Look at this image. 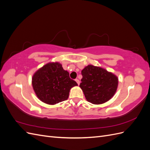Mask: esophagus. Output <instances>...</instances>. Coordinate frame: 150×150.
Returning a JSON list of instances; mask_svg holds the SVG:
<instances>
[{
    "instance_id": "34e87169",
    "label": "esophagus",
    "mask_w": 150,
    "mask_h": 150,
    "mask_svg": "<svg viewBox=\"0 0 150 150\" xmlns=\"http://www.w3.org/2000/svg\"><path fill=\"white\" fill-rule=\"evenodd\" d=\"M75 81H76V83H78V85H79V84H80V81H79V80L78 79H75Z\"/></svg>"
}]
</instances>
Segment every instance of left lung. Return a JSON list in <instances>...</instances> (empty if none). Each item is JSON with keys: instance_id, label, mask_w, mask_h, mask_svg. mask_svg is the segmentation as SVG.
Here are the masks:
<instances>
[{"instance_id": "obj_1", "label": "left lung", "mask_w": 150, "mask_h": 150, "mask_svg": "<svg viewBox=\"0 0 150 150\" xmlns=\"http://www.w3.org/2000/svg\"><path fill=\"white\" fill-rule=\"evenodd\" d=\"M83 78L79 87L88 102L100 104L114 96L118 85V78L102 67L88 65L81 71Z\"/></svg>"}]
</instances>
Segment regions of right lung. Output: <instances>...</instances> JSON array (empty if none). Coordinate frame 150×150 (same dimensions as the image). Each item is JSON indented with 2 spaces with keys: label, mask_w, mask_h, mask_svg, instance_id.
Returning a JSON list of instances; mask_svg holds the SVG:
<instances>
[{
  "label": "right lung",
  "mask_w": 150,
  "mask_h": 150,
  "mask_svg": "<svg viewBox=\"0 0 150 150\" xmlns=\"http://www.w3.org/2000/svg\"><path fill=\"white\" fill-rule=\"evenodd\" d=\"M32 84L40 100L51 105L67 100L70 89L78 86L57 62H49L36 71Z\"/></svg>",
  "instance_id": "obj_1"
}]
</instances>
